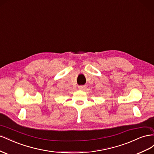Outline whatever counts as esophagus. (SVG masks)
<instances>
[{
  "instance_id": "1",
  "label": "esophagus",
  "mask_w": 154,
  "mask_h": 154,
  "mask_svg": "<svg viewBox=\"0 0 154 154\" xmlns=\"http://www.w3.org/2000/svg\"><path fill=\"white\" fill-rule=\"evenodd\" d=\"M86 88V86H79V90H85Z\"/></svg>"
}]
</instances>
